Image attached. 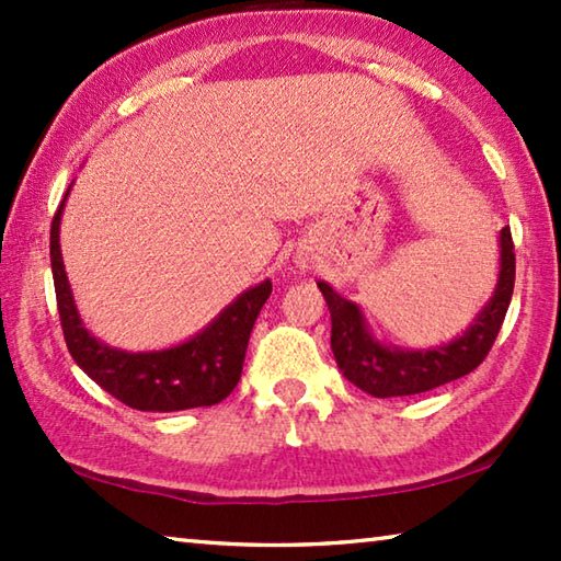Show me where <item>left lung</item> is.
Instances as JSON below:
<instances>
[{"mask_svg": "<svg viewBox=\"0 0 561 561\" xmlns=\"http://www.w3.org/2000/svg\"><path fill=\"white\" fill-rule=\"evenodd\" d=\"M331 311V351L351 383L376 398L415 396L470 374L490 354L505 321L515 289V242L510 225L500 232V279L495 297L460 339L431 351H401L378 344L368 334L354 301L317 282Z\"/></svg>", "mask_w": 561, "mask_h": 561, "instance_id": "8db88e82", "label": "left lung"}]
</instances>
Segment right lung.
Listing matches in <instances>:
<instances>
[{"instance_id": "1", "label": "right lung", "mask_w": 561, "mask_h": 561, "mask_svg": "<svg viewBox=\"0 0 561 561\" xmlns=\"http://www.w3.org/2000/svg\"><path fill=\"white\" fill-rule=\"evenodd\" d=\"M61 210L64 203L51 220L56 307H59L66 346L83 374H89L103 391L136 411H185V408L215 405L230 396L242 376L252 327L264 301L270 299L272 282L267 279L240 294L210 327L185 344L148 351V354L111 348L83 329L76 311L59 247Z\"/></svg>"}]
</instances>
